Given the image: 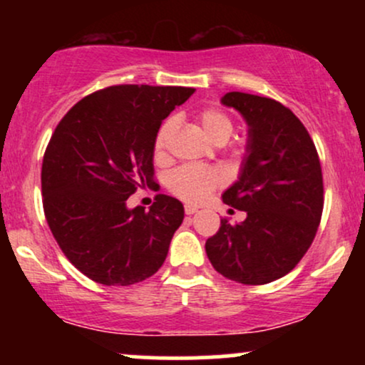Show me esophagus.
Wrapping results in <instances>:
<instances>
[{"instance_id":"esophagus-1","label":"esophagus","mask_w":365,"mask_h":365,"mask_svg":"<svg viewBox=\"0 0 365 365\" xmlns=\"http://www.w3.org/2000/svg\"><path fill=\"white\" fill-rule=\"evenodd\" d=\"M195 212H197V207L195 206H190V204H187V206H185V215L192 216V215H195Z\"/></svg>"}]
</instances>
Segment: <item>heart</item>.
Listing matches in <instances>:
<instances>
[{"instance_id":"heart-1","label":"heart","mask_w":365,"mask_h":365,"mask_svg":"<svg viewBox=\"0 0 365 365\" xmlns=\"http://www.w3.org/2000/svg\"><path fill=\"white\" fill-rule=\"evenodd\" d=\"M199 123L207 137L215 142H225L230 139L233 132V123L226 113L215 110V108H207L199 113ZM175 128V120L168 118L163 121L159 127L156 139H154V153L156 156H163L166 148V140H168L170 133ZM223 183V175L215 168H207V166L200 165H183L171 171L168 177V187L175 195L180 199L187 200V202H200L206 197L211 195Z\"/></svg>"}]
</instances>
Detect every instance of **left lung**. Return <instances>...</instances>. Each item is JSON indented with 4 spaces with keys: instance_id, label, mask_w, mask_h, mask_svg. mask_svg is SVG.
Wrapping results in <instances>:
<instances>
[{
    "instance_id": "1",
    "label": "left lung",
    "mask_w": 365,
    "mask_h": 365,
    "mask_svg": "<svg viewBox=\"0 0 365 365\" xmlns=\"http://www.w3.org/2000/svg\"><path fill=\"white\" fill-rule=\"evenodd\" d=\"M221 104L247 123L238 180L223 202L245 211L242 223L221 220L206 254L225 278L266 284L288 274L316 237L322 215V173L316 145L302 121L282 103L226 92Z\"/></svg>"
}]
</instances>
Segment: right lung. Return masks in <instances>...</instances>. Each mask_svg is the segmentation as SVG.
Returning <instances> with one entry per match:
<instances>
[{
    "label": "right lung",
    "instance_id": "add662e5",
    "mask_svg": "<svg viewBox=\"0 0 365 365\" xmlns=\"http://www.w3.org/2000/svg\"><path fill=\"white\" fill-rule=\"evenodd\" d=\"M192 87L113 86L63 116L44 153V215L68 261L92 282L128 287L153 276L182 225L183 204L159 194L130 209L137 187L154 183V139Z\"/></svg>",
    "mask_w": 365,
    "mask_h": 365
}]
</instances>
